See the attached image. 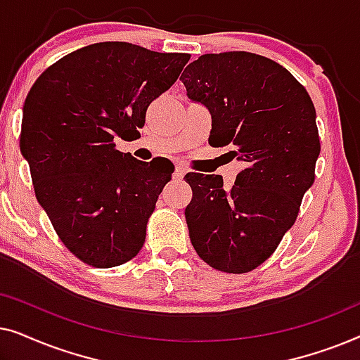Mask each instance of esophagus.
I'll use <instances>...</instances> for the list:
<instances>
[{"instance_id":"1","label":"esophagus","mask_w":360,"mask_h":360,"mask_svg":"<svg viewBox=\"0 0 360 360\" xmlns=\"http://www.w3.org/2000/svg\"><path fill=\"white\" fill-rule=\"evenodd\" d=\"M185 174H186L185 167H184V165H176V167H175V172H174V179L181 180V179H184Z\"/></svg>"}]
</instances>
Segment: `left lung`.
Wrapping results in <instances>:
<instances>
[{"label": "left lung", "instance_id": "obj_1", "mask_svg": "<svg viewBox=\"0 0 360 360\" xmlns=\"http://www.w3.org/2000/svg\"><path fill=\"white\" fill-rule=\"evenodd\" d=\"M180 80L211 112L210 146L245 164L231 190L221 175H185L190 240L210 267L248 274L275 252L314 181V105L287 68L252 52L205 53Z\"/></svg>", "mask_w": 360, "mask_h": 360}]
</instances>
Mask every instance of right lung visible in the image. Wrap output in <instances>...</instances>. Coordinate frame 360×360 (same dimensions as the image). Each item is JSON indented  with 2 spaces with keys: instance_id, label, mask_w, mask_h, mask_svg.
Returning <instances> with one entry per match:
<instances>
[{
  "instance_id": "right-lung-1",
  "label": "right lung",
  "mask_w": 360,
  "mask_h": 360,
  "mask_svg": "<svg viewBox=\"0 0 360 360\" xmlns=\"http://www.w3.org/2000/svg\"><path fill=\"white\" fill-rule=\"evenodd\" d=\"M190 53L98 42L52 63L29 90L19 147L39 205L63 245L91 267L139 254L175 167L136 160L116 139L141 137L146 111L176 82Z\"/></svg>"
}]
</instances>
